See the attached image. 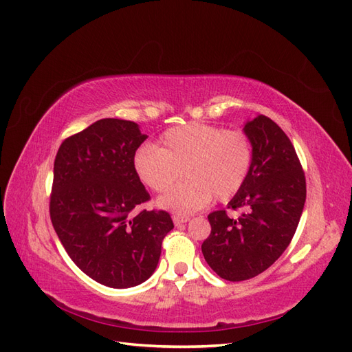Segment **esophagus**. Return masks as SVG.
<instances>
[{
  "label": "esophagus",
  "instance_id": "obj_1",
  "mask_svg": "<svg viewBox=\"0 0 352 352\" xmlns=\"http://www.w3.org/2000/svg\"><path fill=\"white\" fill-rule=\"evenodd\" d=\"M173 221L176 226L184 225V223L189 221V216H182V214H173Z\"/></svg>",
  "mask_w": 352,
  "mask_h": 352
}]
</instances>
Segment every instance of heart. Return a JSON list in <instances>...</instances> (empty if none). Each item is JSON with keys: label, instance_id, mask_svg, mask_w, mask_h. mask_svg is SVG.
<instances>
[{"label": "heart", "instance_id": "b5f03b06", "mask_svg": "<svg viewBox=\"0 0 352 352\" xmlns=\"http://www.w3.org/2000/svg\"><path fill=\"white\" fill-rule=\"evenodd\" d=\"M254 162L250 136L242 131L190 122L172 127L160 146L144 145L133 157L135 172L154 192H166L158 204L177 212L195 211L211 201H228L247 182Z\"/></svg>", "mask_w": 352, "mask_h": 352}]
</instances>
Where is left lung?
I'll use <instances>...</instances> for the list:
<instances>
[{
    "instance_id": "obj_1",
    "label": "left lung",
    "mask_w": 352,
    "mask_h": 352,
    "mask_svg": "<svg viewBox=\"0 0 352 352\" xmlns=\"http://www.w3.org/2000/svg\"><path fill=\"white\" fill-rule=\"evenodd\" d=\"M254 148L247 182L229 202L239 210L208 214L210 236L201 250L210 267L229 282L247 280L267 270L291 243L307 195L304 170L289 138L269 117L243 126Z\"/></svg>"
}]
</instances>
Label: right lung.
<instances>
[{
	"mask_svg": "<svg viewBox=\"0 0 352 352\" xmlns=\"http://www.w3.org/2000/svg\"><path fill=\"white\" fill-rule=\"evenodd\" d=\"M131 120L101 119L66 138L54 162L50 217L69 257L101 285L132 287L154 273L173 229L163 210H133L150 199L133 166L146 140Z\"/></svg>",
	"mask_w": 352,
	"mask_h": 352,
	"instance_id": "add662e5",
	"label": "right lung"
}]
</instances>
